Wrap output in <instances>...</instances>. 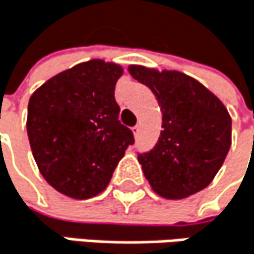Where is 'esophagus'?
<instances>
[{
    "label": "esophagus",
    "instance_id": "34e87169",
    "mask_svg": "<svg viewBox=\"0 0 254 254\" xmlns=\"http://www.w3.org/2000/svg\"><path fill=\"white\" fill-rule=\"evenodd\" d=\"M132 132H134L135 137L138 135V132H140V128H138V126H134V128H132Z\"/></svg>",
    "mask_w": 254,
    "mask_h": 254
}]
</instances>
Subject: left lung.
I'll list each match as a JSON object with an SVG mask.
<instances>
[{
  "instance_id": "8db88e82",
  "label": "left lung",
  "mask_w": 254,
  "mask_h": 254,
  "mask_svg": "<svg viewBox=\"0 0 254 254\" xmlns=\"http://www.w3.org/2000/svg\"><path fill=\"white\" fill-rule=\"evenodd\" d=\"M147 85L162 111V129L153 149L138 153L150 187L166 198H182L206 188L230 149L232 120L198 81L181 72L129 66Z\"/></svg>"
}]
</instances>
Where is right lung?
I'll use <instances>...</instances> for the list:
<instances>
[{
    "label": "right lung",
    "instance_id": "right-lung-1",
    "mask_svg": "<svg viewBox=\"0 0 254 254\" xmlns=\"http://www.w3.org/2000/svg\"><path fill=\"white\" fill-rule=\"evenodd\" d=\"M122 67L90 60L48 79L30 98L27 132L46 182L73 198L104 191L134 134L114 98Z\"/></svg>",
    "mask_w": 254,
    "mask_h": 254
}]
</instances>
